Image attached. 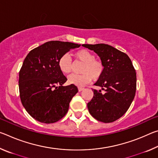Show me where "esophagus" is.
I'll return each mask as SVG.
<instances>
[{"label": "esophagus", "instance_id": "34e87169", "mask_svg": "<svg viewBox=\"0 0 158 158\" xmlns=\"http://www.w3.org/2000/svg\"><path fill=\"white\" fill-rule=\"evenodd\" d=\"M78 90H79V92H81V91H82L83 90H84V88H83V87H79V88H78Z\"/></svg>", "mask_w": 158, "mask_h": 158}]
</instances>
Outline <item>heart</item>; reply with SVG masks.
Wrapping results in <instances>:
<instances>
[{
  "label": "heart",
  "instance_id": "obj_1",
  "mask_svg": "<svg viewBox=\"0 0 158 158\" xmlns=\"http://www.w3.org/2000/svg\"><path fill=\"white\" fill-rule=\"evenodd\" d=\"M76 59L83 63L80 70L81 74H71L68 77V82L77 86H83L92 79L97 81L100 79L105 71V65L100 60L95 59V55L85 49H81L74 53ZM58 67L64 74H69L72 69V61L68 54L62 55L58 61Z\"/></svg>",
  "mask_w": 158,
  "mask_h": 158
}]
</instances>
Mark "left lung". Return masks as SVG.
Returning a JSON list of instances; mask_svg holds the SVG:
<instances>
[{
    "label": "left lung",
    "instance_id": "left-lung-1",
    "mask_svg": "<svg viewBox=\"0 0 158 158\" xmlns=\"http://www.w3.org/2000/svg\"><path fill=\"white\" fill-rule=\"evenodd\" d=\"M95 52L105 65V71L93 89V98L87 106L90 115L103 123H111L129 109L135 98L137 75L129 56L116 48L105 44H82Z\"/></svg>",
    "mask_w": 158,
    "mask_h": 158
}]
</instances>
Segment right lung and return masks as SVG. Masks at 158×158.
I'll use <instances>...</instances> for the list:
<instances>
[{
	"label": "right lung",
	"mask_w": 158,
	"mask_h": 158,
	"mask_svg": "<svg viewBox=\"0 0 158 158\" xmlns=\"http://www.w3.org/2000/svg\"><path fill=\"white\" fill-rule=\"evenodd\" d=\"M80 46L73 42L49 41L26 56L19 71V95L23 107L36 121L53 123L68 112L78 89L73 84L63 86L67 78L58 68V61L61 56Z\"/></svg>",
	"instance_id": "obj_1"
}]
</instances>
